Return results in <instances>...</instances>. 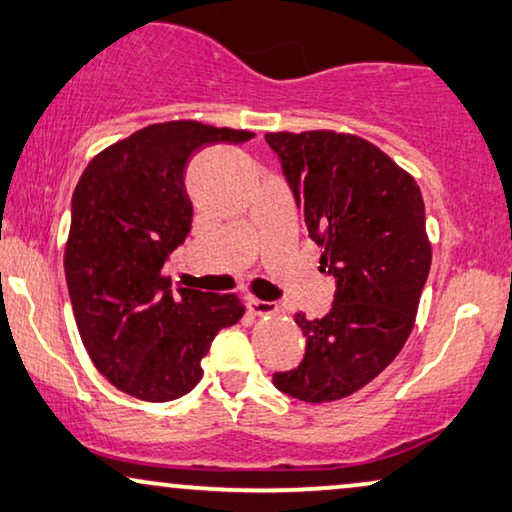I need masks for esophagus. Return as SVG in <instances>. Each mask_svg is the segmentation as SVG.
I'll use <instances>...</instances> for the list:
<instances>
[{
	"label": "esophagus",
	"mask_w": 512,
	"mask_h": 512,
	"mask_svg": "<svg viewBox=\"0 0 512 512\" xmlns=\"http://www.w3.org/2000/svg\"><path fill=\"white\" fill-rule=\"evenodd\" d=\"M246 308L250 315H257V318H262V315H273L278 313V306L271 304V301H262V299H255L250 297L246 299Z\"/></svg>",
	"instance_id": "34e87169"
}]
</instances>
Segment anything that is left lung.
Masks as SVG:
<instances>
[{
  "label": "left lung",
  "mask_w": 512,
  "mask_h": 512,
  "mask_svg": "<svg viewBox=\"0 0 512 512\" xmlns=\"http://www.w3.org/2000/svg\"><path fill=\"white\" fill-rule=\"evenodd\" d=\"M264 139L322 248V271L336 278L325 318L294 315L306 357L273 385L308 403L345 399L385 371L413 331L431 266L420 185L357 134L311 129Z\"/></svg>",
  "instance_id": "left-lung-1"
}]
</instances>
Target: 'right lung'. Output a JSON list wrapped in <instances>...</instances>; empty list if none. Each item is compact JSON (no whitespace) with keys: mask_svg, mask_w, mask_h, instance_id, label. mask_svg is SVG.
Wrapping results in <instances>:
<instances>
[{"mask_svg":"<svg viewBox=\"0 0 512 512\" xmlns=\"http://www.w3.org/2000/svg\"><path fill=\"white\" fill-rule=\"evenodd\" d=\"M253 136L197 120L155 122L97 153L76 185L64 246L71 308L97 371L129 397L157 403L194 390L215 334L246 313L236 294H171L162 266L192 225L187 157Z\"/></svg>","mask_w":512,"mask_h":512,"instance_id":"obj_1","label":"right lung"}]
</instances>
